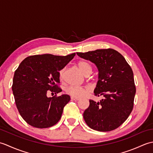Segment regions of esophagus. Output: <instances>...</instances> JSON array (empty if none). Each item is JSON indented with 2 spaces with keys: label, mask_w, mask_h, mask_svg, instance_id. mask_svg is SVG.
Listing matches in <instances>:
<instances>
[{
  "label": "esophagus",
  "mask_w": 153,
  "mask_h": 153,
  "mask_svg": "<svg viewBox=\"0 0 153 153\" xmlns=\"http://www.w3.org/2000/svg\"><path fill=\"white\" fill-rule=\"evenodd\" d=\"M71 100H80V99H79V98H76V97H71Z\"/></svg>",
  "instance_id": "esophagus-1"
}]
</instances>
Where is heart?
Listing matches in <instances>:
<instances>
[{"label": "heart", "instance_id": "1", "mask_svg": "<svg viewBox=\"0 0 153 153\" xmlns=\"http://www.w3.org/2000/svg\"><path fill=\"white\" fill-rule=\"evenodd\" d=\"M80 71L86 76L87 74H90L91 72V65L85 61H79L77 64ZM64 74V70H62L60 71V77L61 79L63 78ZM90 91V89L87 87H79V86H74L70 85L67 87L66 89V92L68 95L76 98H82L85 97L87 94H88Z\"/></svg>", "mask_w": 153, "mask_h": 153}]
</instances>
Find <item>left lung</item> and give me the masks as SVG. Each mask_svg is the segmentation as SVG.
Listing matches in <instances>:
<instances>
[{
  "instance_id": "obj_1",
  "label": "left lung",
  "mask_w": 153,
  "mask_h": 153,
  "mask_svg": "<svg viewBox=\"0 0 153 153\" xmlns=\"http://www.w3.org/2000/svg\"><path fill=\"white\" fill-rule=\"evenodd\" d=\"M77 54L97 66L99 77L94 93L105 97L97 102L89 100V106L83 112L84 120L96 131H110L118 128L134 107L136 89L131 67L121 54L112 48Z\"/></svg>"
}]
</instances>
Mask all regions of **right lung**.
<instances>
[{
  "instance_id": "obj_1",
  "label": "right lung",
  "mask_w": 153,
  "mask_h": 153,
  "mask_svg": "<svg viewBox=\"0 0 153 153\" xmlns=\"http://www.w3.org/2000/svg\"><path fill=\"white\" fill-rule=\"evenodd\" d=\"M76 53L67 56L45 54L30 56L23 60L15 71L12 91L21 116L30 126L47 128L59 121L68 95L48 97L47 93L62 91L59 71L73 59Z\"/></svg>"
}]
</instances>
